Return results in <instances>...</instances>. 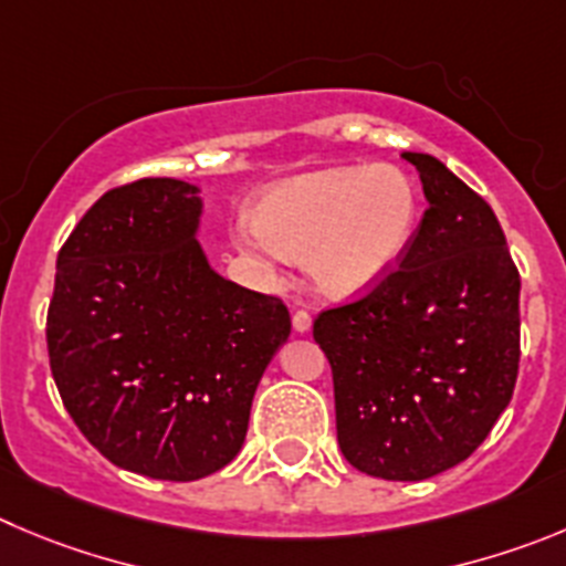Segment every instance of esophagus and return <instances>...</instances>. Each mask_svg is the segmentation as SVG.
<instances>
[{"mask_svg":"<svg viewBox=\"0 0 566 566\" xmlns=\"http://www.w3.org/2000/svg\"><path fill=\"white\" fill-rule=\"evenodd\" d=\"M310 326H313V315H310L307 310H295V313H293V329L295 332H310Z\"/></svg>","mask_w":566,"mask_h":566,"instance_id":"esophagus-1","label":"esophagus"}]
</instances>
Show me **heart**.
Segmentation results:
<instances>
[{
    "instance_id": "obj_1",
    "label": "heart",
    "mask_w": 566,
    "mask_h": 566,
    "mask_svg": "<svg viewBox=\"0 0 566 566\" xmlns=\"http://www.w3.org/2000/svg\"><path fill=\"white\" fill-rule=\"evenodd\" d=\"M419 198L399 167H340L271 189L256 226H242V251L284 262L310 253L315 282L335 295L377 282L408 248Z\"/></svg>"
}]
</instances>
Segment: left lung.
Returning <instances> with one entry per match:
<instances>
[{
  "instance_id": "obj_1",
  "label": "left lung",
  "mask_w": 566,
  "mask_h": 566,
  "mask_svg": "<svg viewBox=\"0 0 566 566\" xmlns=\"http://www.w3.org/2000/svg\"><path fill=\"white\" fill-rule=\"evenodd\" d=\"M419 229L366 295L321 310L313 337L335 385L337 443L382 480L467 461L520 374V271L491 206L427 153Z\"/></svg>"
}]
</instances>
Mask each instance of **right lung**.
Here are the masks:
<instances>
[{
    "instance_id": "1",
    "label": "right lung",
    "mask_w": 566,
    "mask_h": 566,
    "mask_svg": "<svg viewBox=\"0 0 566 566\" xmlns=\"http://www.w3.org/2000/svg\"><path fill=\"white\" fill-rule=\"evenodd\" d=\"M198 189L139 178L57 251L46 352L63 408L114 467L187 483L234 461L253 394L290 335L279 295L218 276Z\"/></svg>"
}]
</instances>
